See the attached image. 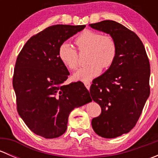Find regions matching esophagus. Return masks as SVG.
<instances>
[{"label": "esophagus", "instance_id": "esophagus-1", "mask_svg": "<svg viewBox=\"0 0 158 158\" xmlns=\"http://www.w3.org/2000/svg\"><path fill=\"white\" fill-rule=\"evenodd\" d=\"M84 85H85V86L86 87V89L89 90V89H90V85H91V83L90 82H84Z\"/></svg>", "mask_w": 158, "mask_h": 158}]
</instances>
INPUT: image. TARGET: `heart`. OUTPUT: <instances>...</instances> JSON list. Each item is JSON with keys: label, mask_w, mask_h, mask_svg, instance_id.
<instances>
[{"label": "heart", "mask_w": 158, "mask_h": 158, "mask_svg": "<svg viewBox=\"0 0 158 158\" xmlns=\"http://www.w3.org/2000/svg\"><path fill=\"white\" fill-rule=\"evenodd\" d=\"M75 42L80 51H89L87 63H89L75 73L73 78L76 80L83 82L91 80L102 73V67L109 68L115 60L117 45L110 35H102L93 30H85L78 35ZM58 56L69 69L74 70L77 68V52L69 42H64L60 46Z\"/></svg>", "instance_id": "heart-1"}]
</instances>
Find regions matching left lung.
Listing matches in <instances>:
<instances>
[{"label":"left lung","instance_id":"left-lung-1","mask_svg":"<svg viewBox=\"0 0 158 158\" xmlns=\"http://www.w3.org/2000/svg\"><path fill=\"white\" fill-rule=\"evenodd\" d=\"M89 27L109 34L117 45L113 64L90 87L102 109L92 120V128L102 138H114L135 126L149 97V60L140 38L121 23L103 20Z\"/></svg>","mask_w":158,"mask_h":158}]
</instances>
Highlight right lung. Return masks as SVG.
I'll return each mask as SVG.
<instances>
[{"label": "right lung", "instance_id": "add662e5", "mask_svg": "<svg viewBox=\"0 0 158 158\" xmlns=\"http://www.w3.org/2000/svg\"><path fill=\"white\" fill-rule=\"evenodd\" d=\"M85 27H49L32 36L17 56L13 77L17 111L36 135L60 137L66 131L70 112L92 102L82 82L63 84L69 73L58 56L60 46Z\"/></svg>", "mask_w": 158, "mask_h": 158}]
</instances>
